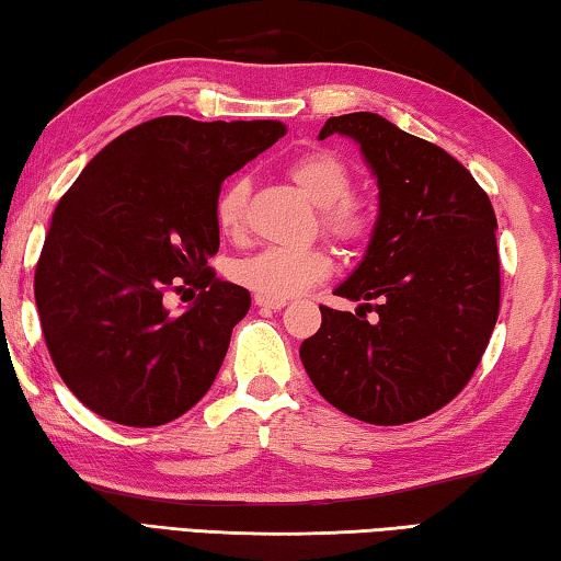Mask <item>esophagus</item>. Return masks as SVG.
<instances>
[{"label":"esophagus","mask_w":561,"mask_h":561,"mask_svg":"<svg viewBox=\"0 0 561 561\" xmlns=\"http://www.w3.org/2000/svg\"><path fill=\"white\" fill-rule=\"evenodd\" d=\"M255 306H259V308H271V310H280L283 306H286V300L265 298V296H259V293H255Z\"/></svg>","instance_id":"esophagus-1"}]
</instances>
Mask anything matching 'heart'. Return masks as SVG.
Here are the masks:
<instances>
[{
  "mask_svg": "<svg viewBox=\"0 0 561 561\" xmlns=\"http://www.w3.org/2000/svg\"><path fill=\"white\" fill-rule=\"evenodd\" d=\"M288 176L310 204L323 208L320 226L343 245H360L375 231V208L351 196L353 173L328 151H310L288 163ZM248 204V181L233 179L216 201V224L224 233L241 231ZM333 263L320 248H263L233 263V278L265 298L286 300L325 280Z\"/></svg>",
  "mask_w": 561,
  "mask_h": 561,
  "instance_id": "obj_1",
  "label": "heart"
}]
</instances>
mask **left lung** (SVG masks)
I'll return each instance as SVG.
<instances>
[{
	"label": "left lung",
	"mask_w": 561,
	"mask_h": 561,
	"mask_svg": "<svg viewBox=\"0 0 561 561\" xmlns=\"http://www.w3.org/2000/svg\"><path fill=\"white\" fill-rule=\"evenodd\" d=\"M360 146L380 208L365 259L320 306L300 360L318 392L370 425H405L457 398L500 316L497 218L490 198L445 149L370 112L330 116L318 139ZM375 309L378 324H367Z\"/></svg>",
	"instance_id": "1"
}]
</instances>
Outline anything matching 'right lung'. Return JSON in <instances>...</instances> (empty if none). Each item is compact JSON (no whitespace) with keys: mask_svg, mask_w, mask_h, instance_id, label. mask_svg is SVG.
<instances>
[{"mask_svg":"<svg viewBox=\"0 0 561 561\" xmlns=\"http://www.w3.org/2000/svg\"><path fill=\"white\" fill-rule=\"evenodd\" d=\"M280 122L159 116L104 146L54 210L34 298L54 367L96 415L128 427L181 417L224 363L251 293L216 278V201ZM202 293L186 314L169 289Z\"/></svg>","mask_w":561,"mask_h":561,"instance_id":"1","label":"right lung"}]
</instances>
